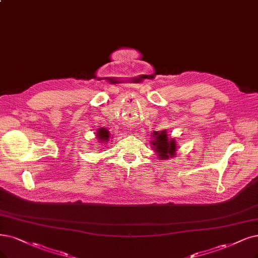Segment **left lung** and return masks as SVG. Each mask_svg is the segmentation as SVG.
<instances>
[{
  "label": "left lung",
  "instance_id": "obj_1",
  "mask_svg": "<svg viewBox=\"0 0 258 258\" xmlns=\"http://www.w3.org/2000/svg\"><path fill=\"white\" fill-rule=\"evenodd\" d=\"M154 140H152V146H153L154 152L159 156L160 159H168L175 155L176 145L174 139H169L166 134V131L163 132H154L153 135Z\"/></svg>",
  "mask_w": 258,
  "mask_h": 258
}]
</instances>
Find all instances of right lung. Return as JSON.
Listing matches in <instances>:
<instances>
[{
  "label": "right lung",
  "instance_id": "obj_1",
  "mask_svg": "<svg viewBox=\"0 0 258 258\" xmlns=\"http://www.w3.org/2000/svg\"><path fill=\"white\" fill-rule=\"evenodd\" d=\"M97 136H98V138H99V140H100L101 142H106V141H108V139H109L108 131L105 130L104 127H103V128H100V130L98 131Z\"/></svg>",
  "mask_w": 258,
  "mask_h": 258
}]
</instances>
